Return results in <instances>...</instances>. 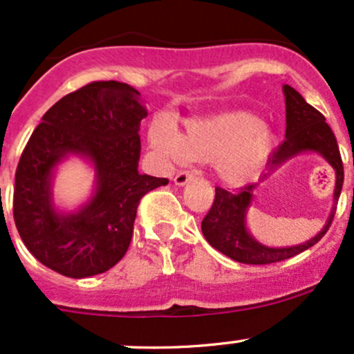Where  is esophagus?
Wrapping results in <instances>:
<instances>
[{
	"instance_id": "1",
	"label": "esophagus",
	"mask_w": 354,
	"mask_h": 354,
	"mask_svg": "<svg viewBox=\"0 0 354 354\" xmlns=\"http://www.w3.org/2000/svg\"><path fill=\"white\" fill-rule=\"evenodd\" d=\"M194 174L192 172H178L176 177H174V184L177 185V187H182V185H185L187 182L194 180Z\"/></svg>"
}]
</instances>
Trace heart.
<instances>
[{"label": "heart", "instance_id": "heart-1", "mask_svg": "<svg viewBox=\"0 0 354 354\" xmlns=\"http://www.w3.org/2000/svg\"><path fill=\"white\" fill-rule=\"evenodd\" d=\"M148 143L165 160L213 163L225 185L240 187L264 169L276 148V134L252 112L230 111L189 119L182 133L172 124L155 122Z\"/></svg>", "mask_w": 354, "mask_h": 354}]
</instances>
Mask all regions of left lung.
Segmentation results:
<instances>
[{"mask_svg":"<svg viewBox=\"0 0 354 354\" xmlns=\"http://www.w3.org/2000/svg\"><path fill=\"white\" fill-rule=\"evenodd\" d=\"M283 93H285L286 104V140L272 153L261 180H264L274 170L285 165L288 160L295 158L301 153H317L336 172L334 204L324 228L310 240L290 247H268L257 242L247 228V211L254 201V191L259 185L257 182L245 185L236 194L216 187L213 206L201 223L203 235L211 247L242 264H272V262L297 256L315 245L333 223V218L336 214V204L342 189V180H344L339 147H337L333 129L326 122V118L310 104H307L305 98L293 86L283 85Z\"/></svg>","mask_w":354,"mask_h":354,"instance_id":"1","label":"left lung"}]
</instances>
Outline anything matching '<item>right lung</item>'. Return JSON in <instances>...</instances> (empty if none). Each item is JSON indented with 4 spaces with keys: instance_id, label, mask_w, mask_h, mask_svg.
<instances>
[{
    "instance_id": "1",
    "label": "right lung",
    "mask_w": 354,
    "mask_h": 354,
    "mask_svg": "<svg viewBox=\"0 0 354 354\" xmlns=\"http://www.w3.org/2000/svg\"><path fill=\"white\" fill-rule=\"evenodd\" d=\"M141 93L121 82H93L68 93L44 114L15 174L13 218L30 254L68 278L114 268L126 254L140 199L167 178L138 172ZM69 154L96 170L93 198L76 212L53 204L57 165Z\"/></svg>"
}]
</instances>
